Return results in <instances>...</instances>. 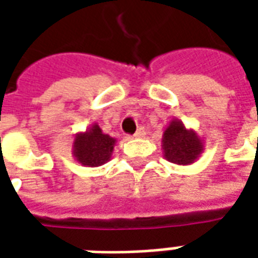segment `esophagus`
I'll list each match as a JSON object with an SVG mask.
<instances>
[{
    "label": "esophagus",
    "mask_w": 258,
    "mask_h": 258,
    "mask_svg": "<svg viewBox=\"0 0 258 258\" xmlns=\"http://www.w3.org/2000/svg\"><path fill=\"white\" fill-rule=\"evenodd\" d=\"M144 135H145V130H144V128H140V130H138V131H137V133H135V134H134V138H142Z\"/></svg>",
    "instance_id": "esophagus-1"
}]
</instances>
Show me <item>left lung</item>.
Instances as JSON below:
<instances>
[{"label":"left lung","mask_w":258,"mask_h":258,"mask_svg":"<svg viewBox=\"0 0 258 258\" xmlns=\"http://www.w3.org/2000/svg\"><path fill=\"white\" fill-rule=\"evenodd\" d=\"M163 157L178 166H189L205 152V140L192 128H186L178 118H173L162 138Z\"/></svg>","instance_id":"8db88e82"}]
</instances>
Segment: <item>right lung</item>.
Masks as SVG:
<instances>
[{
  "mask_svg": "<svg viewBox=\"0 0 258 258\" xmlns=\"http://www.w3.org/2000/svg\"><path fill=\"white\" fill-rule=\"evenodd\" d=\"M116 142V138L102 133L98 123H92L85 131L76 134L72 155L84 167H99L112 159Z\"/></svg>",
  "mask_w": 258,
  "mask_h": 258,
  "instance_id": "add662e5",
  "label": "right lung"
}]
</instances>
